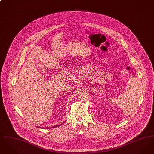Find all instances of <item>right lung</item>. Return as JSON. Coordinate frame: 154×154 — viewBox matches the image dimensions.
Listing matches in <instances>:
<instances>
[{
  "instance_id": "obj_1",
  "label": "right lung",
  "mask_w": 154,
  "mask_h": 154,
  "mask_svg": "<svg viewBox=\"0 0 154 154\" xmlns=\"http://www.w3.org/2000/svg\"><path fill=\"white\" fill-rule=\"evenodd\" d=\"M64 123V122H63ZM63 123H62V124H63ZM58 126H59V125H58ZM52 126V127H51L52 128H55V127H57V126Z\"/></svg>"
}]
</instances>
